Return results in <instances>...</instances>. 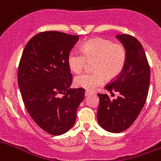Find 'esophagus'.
<instances>
[{"label":"esophagus","instance_id":"1","mask_svg":"<svg viewBox=\"0 0 161 161\" xmlns=\"http://www.w3.org/2000/svg\"><path fill=\"white\" fill-rule=\"evenodd\" d=\"M84 95H85V97H88V96L91 95V93L86 90V91H85V93H84Z\"/></svg>","mask_w":161,"mask_h":161}]
</instances>
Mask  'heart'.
Instances as JSON below:
<instances>
[{
  "instance_id": "1",
  "label": "heart",
  "mask_w": 161,
  "mask_h": 161,
  "mask_svg": "<svg viewBox=\"0 0 161 161\" xmlns=\"http://www.w3.org/2000/svg\"><path fill=\"white\" fill-rule=\"evenodd\" d=\"M81 52L72 50L68 54V64L75 74L82 71L86 61H94L93 73H84L75 78L76 86L93 91L104 84L106 78L113 80L120 75L127 58L125 48L120 43L97 38L82 45Z\"/></svg>"
}]
</instances>
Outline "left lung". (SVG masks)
<instances>
[{
  "label": "left lung",
  "instance_id": "obj_1",
  "mask_svg": "<svg viewBox=\"0 0 161 161\" xmlns=\"http://www.w3.org/2000/svg\"><path fill=\"white\" fill-rule=\"evenodd\" d=\"M117 39L123 44L127 58L120 75L105 86L117 99L110 100L107 94L98 93L100 98L97 121L103 129L119 133L129 128L136 120L145 104L150 84V66L143 46L136 38L121 34Z\"/></svg>",
  "mask_w": 161,
  "mask_h": 161
}]
</instances>
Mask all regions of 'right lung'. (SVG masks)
<instances>
[{
  "label": "right lung",
  "mask_w": 161,
  "mask_h": 161,
  "mask_svg": "<svg viewBox=\"0 0 161 161\" xmlns=\"http://www.w3.org/2000/svg\"><path fill=\"white\" fill-rule=\"evenodd\" d=\"M79 36L56 31L34 36L23 50L18 85L29 114L48 134L60 135L73 127L83 88L71 89L68 56ZM63 93L64 97H59Z\"/></svg>",
  "instance_id": "add662e5"
}]
</instances>
